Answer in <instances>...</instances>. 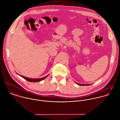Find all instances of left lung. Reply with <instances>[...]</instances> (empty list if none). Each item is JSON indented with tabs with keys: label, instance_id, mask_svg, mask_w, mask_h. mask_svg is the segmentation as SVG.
<instances>
[{
	"label": "left lung",
	"instance_id": "8db88e82",
	"mask_svg": "<svg viewBox=\"0 0 120 120\" xmlns=\"http://www.w3.org/2000/svg\"><path fill=\"white\" fill-rule=\"evenodd\" d=\"M77 84H78L79 85H80V86H88V85H90L91 84H79V83H76Z\"/></svg>",
	"mask_w": 120,
	"mask_h": 120
}]
</instances>
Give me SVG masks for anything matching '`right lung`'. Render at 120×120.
I'll use <instances>...</instances> for the list:
<instances>
[{
	"label": "right lung",
	"mask_w": 120,
	"mask_h": 120,
	"mask_svg": "<svg viewBox=\"0 0 120 120\" xmlns=\"http://www.w3.org/2000/svg\"><path fill=\"white\" fill-rule=\"evenodd\" d=\"M19 75L21 76V77H22L23 78H24V79H25L26 80L29 81V82H40V81H41L45 79L49 75H46L45 77H44L41 78H39V79H31V78H29L25 77V76H22L21 75Z\"/></svg>",
	"instance_id": "1"
}]
</instances>
